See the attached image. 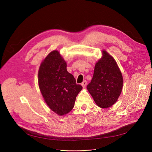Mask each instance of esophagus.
I'll return each instance as SVG.
<instances>
[{"mask_svg": "<svg viewBox=\"0 0 152 152\" xmlns=\"http://www.w3.org/2000/svg\"><path fill=\"white\" fill-rule=\"evenodd\" d=\"M86 84H87V82H86V80H85V81H83V82L82 83V87H83V88H85V87H86Z\"/></svg>", "mask_w": 152, "mask_h": 152, "instance_id": "esophagus-1", "label": "esophagus"}]
</instances>
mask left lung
Masks as SVG:
<instances>
[{"mask_svg":"<svg viewBox=\"0 0 152 152\" xmlns=\"http://www.w3.org/2000/svg\"><path fill=\"white\" fill-rule=\"evenodd\" d=\"M123 78L115 59L105 50L96 62L91 82L86 88L101 108L110 107L121 93Z\"/></svg>","mask_w":152,"mask_h":152,"instance_id":"1","label":"left lung"}]
</instances>
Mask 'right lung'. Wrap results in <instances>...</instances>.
Returning a JSON list of instances; mask_svg holds the SVG:
<instances>
[{"label": "right lung", "mask_w": 152, "mask_h": 152, "mask_svg": "<svg viewBox=\"0 0 152 152\" xmlns=\"http://www.w3.org/2000/svg\"><path fill=\"white\" fill-rule=\"evenodd\" d=\"M38 83L45 102L59 116L72 110L76 97L82 90L74 76L67 72L66 61L58 50L51 51L42 61Z\"/></svg>", "instance_id": "obj_1"}]
</instances>
